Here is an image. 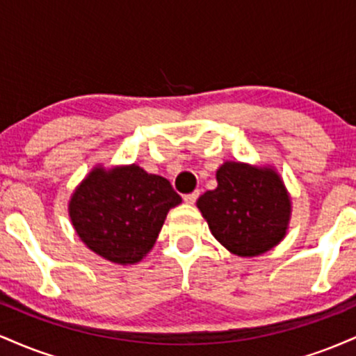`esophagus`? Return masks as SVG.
<instances>
[{
	"label": "esophagus",
	"mask_w": 356,
	"mask_h": 356,
	"mask_svg": "<svg viewBox=\"0 0 356 356\" xmlns=\"http://www.w3.org/2000/svg\"><path fill=\"white\" fill-rule=\"evenodd\" d=\"M197 197H199V191H194V192H191V194L184 195V201H186L187 204H194Z\"/></svg>",
	"instance_id": "34e87169"
}]
</instances>
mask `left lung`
<instances>
[{
  "label": "left lung",
  "mask_w": 356,
  "mask_h": 356,
  "mask_svg": "<svg viewBox=\"0 0 356 356\" xmlns=\"http://www.w3.org/2000/svg\"><path fill=\"white\" fill-rule=\"evenodd\" d=\"M216 177L218 187L197 199L212 236L244 257L276 246L284 238L291 209L280 175L271 169L226 162Z\"/></svg>",
  "instance_id": "8db88e82"
}]
</instances>
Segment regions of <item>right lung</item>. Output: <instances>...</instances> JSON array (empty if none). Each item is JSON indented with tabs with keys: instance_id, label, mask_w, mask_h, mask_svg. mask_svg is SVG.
Wrapping results in <instances>:
<instances>
[{
	"instance_id": "1",
	"label": "right lung",
	"mask_w": 356,
	"mask_h": 356,
	"mask_svg": "<svg viewBox=\"0 0 356 356\" xmlns=\"http://www.w3.org/2000/svg\"><path fill=\"white\" fill-rule=\"evenodd\" d=\"M181 195L167 179L138 165L95 169L70 201L76 234L93 252L118 264L140 261L154 246Z\"/></svg>"
}]
</instances>
